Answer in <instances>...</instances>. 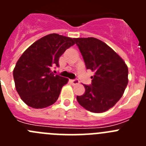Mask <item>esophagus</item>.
Segmentation results:
<instances>
[{
    "label": "esophagus",
    "instance_id": "obj_1",
    "mask_svg": "<svg viewBox=\"0 0 146 146\" xmlns=\"http://www.w3.org/2000/svg\"><path fill=\"white\" fill-rule=\"evenodd\" d=\"M71 82H72V85H77L80 83V81L79 80L74 79V80H71Z\"/></svg>",
    "mask_w": 146,
    "mask_h": 146
}]
</instances>
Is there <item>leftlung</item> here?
<instances>
[{
    "instance_id": "8db88e82",
    "label": "left lung",
    "mask_w": 146,
    "mask_h": 146,
    "mask_svg": "<svg viewBox=\"0 0 146 146\" xmlns=\"http://www.w3.org/2000/svg\"><path fill=\"white\" fill-rule=\"evenodd\" d=\"M87 69L95 72L85 94L77 96L81 106L92 113H103L121 99L128 84V67L108 44L94 37L74 38Z\"/></svg>"
}]
</instances>
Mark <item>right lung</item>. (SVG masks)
I'll use <instances>...</instances> for the list:
<instances>
[{"instance_id": "add662e5", "label": "right lung", "mask_w": 146, "mask_h": 146, "mask_svg": "<svg viewBox=\"0 0 146 146\" xmlns=\"http://www.w3.org/2000/svg\"><path fill=\"white\" fill-rule=\"evenodd\" d=\"M74 38L51 33L32 44L17 62L13 71L15 87L27 105L41 109L57 101L69 79L53 74L59 58L74 44Z\"/></svg>"}]
</instances>
